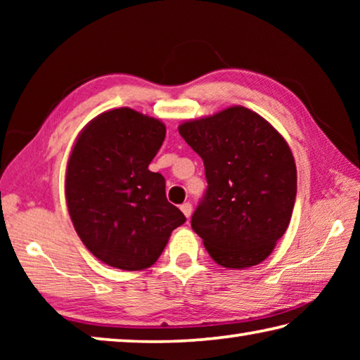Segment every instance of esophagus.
<instances>
[{"instance_id":"esophagus-1","label":"esophagus","mask_w":360,"mask_h":360,"mask_svg":"<svg viewBox=\"0 0 360 360\" xmlns=\"http://www.w3.org/2000/svg\"><path fill=\"white\" fill-rule=\"evenodd\" d=\"M181 211L184 212L186 217H191V214H192V203H188V202L182 203L181 205Z\"/></svg>"}]
</instances>
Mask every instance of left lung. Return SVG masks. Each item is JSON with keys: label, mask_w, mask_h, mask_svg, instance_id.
<instances>
[{"label": "left lung", "mask_w": 360, "mask_h": 360, "mask_svg": "<svg viewBox=\"0 0 360 360\" xmlns=\"http://www.w3.org/2000/svg\"><path fill=\"white\" fill-rule=\"evenodd\" d=\"M203 158L208 187L192 216L206 251L225 268H248L271 254L289 227L297 195L294 155L284 138L243 106L179 125Z\"/></svg>", "instance_id": "left-lung-1"}]
</instances>
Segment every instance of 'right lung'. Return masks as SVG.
<instances>
[{"label":"right lung","instance_id":"obj_1","mask_svg":"<svg viewBox=\"0 0 360 360\" xmlns=\"http://www.w3.org/2000/svg\"><path fill=\"white\" fill-rule=\"evenodd\" d=\"M158 119L130 108L100 114L81 131L66 167V205L85 248L106 265L155 264L186 216L167 200L149 163L165 139Z\"/></svg>","mask_w":360,"mask_h":360}]
</instances>
